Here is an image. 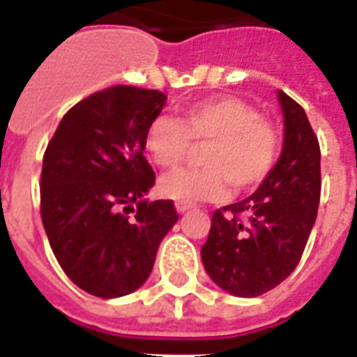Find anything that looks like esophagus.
Instances as JSON below:
<instances>
[{"label": "esophagus", "instance_id": "esophagus-1", "mask_svg": "<svg viewBox=\"0 0 357 357\" xmlns=\"http://www.w3.org/2000/svg\"><path fill=\"white\" fill-rule=\"evenodd\" d=\"M191 208H193V204H189V203H181V201H178V203H176V211H178L179 214L187 213V211H191Z\"/></svg>", "mask_w": 357, "mask_h": 357}]
</instances>
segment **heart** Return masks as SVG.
<instances>
[{
    "label": "heart",
    "mask_w": 357,
    "mask_h": 357,
    "mask_svg": "<svg viewBox=\"0 0 357 357\" xmlns=\"http://www.w3.org/2000/svg\"><path fill=\"white\" fill-rule=\"evenodd\" d=\"M203 144V168L178 170L160 179V193L181 203L220 201L231 183L238 191L261 185L282 153V133L259 109L236 96H213L181 109L179 121L154 118L144 131L149 158L164 170L185 160L191 144Z\"/></svg>",
    "instance_id": "1"
}]
</instances>
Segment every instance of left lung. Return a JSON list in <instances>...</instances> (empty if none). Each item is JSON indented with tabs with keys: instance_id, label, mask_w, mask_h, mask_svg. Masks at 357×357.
<instances>
[{
	"instance_id": "1",
	"label": "left lung",
	"mask_w": 357,
	"mask_h": 357,
	"mask_svg": "<svg viewBox=\"0 0 357 357\" xmlns=\"http://www.w3.org/2000/svg\"><path fill=\"white\" fill-rule=\"evenodd\" d=\"M284 149L253 195L213 213L201 248L208 276L222 290L255 298L286 280L298 266L321 199V149L305 112L278 91Z\"/></svg>"
}]
</instances>
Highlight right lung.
Wrapping results in <instances>:
<instances>
[{
	"instance_id": "obj_1",
	"label": "right lung",
	"mask_w": 357,
	"mask_h": 357,
	"mask_svg": "<svg viewBox=\"0 0 357 357\" xmlns=\"http://www.w3.org/2000/svg\"><path fill=\"white\" fill-rule=\"evenodd\" d=\"M164 104V92L129 84L94 92L61 118L44 153V230L63 273L92 296L143 286L178 222L172 201H143L154 185L144 131Z\"/></svg>"
}]
</instances>
